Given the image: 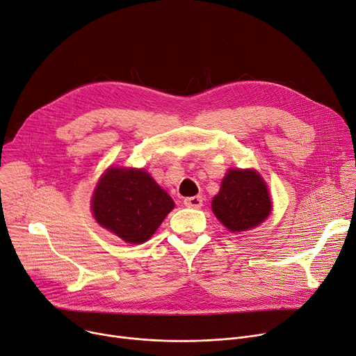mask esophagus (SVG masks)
Listing matches in <instances>:
<instances>
[{"label":"esophagus","instance_id":"34e87169","mask_svg":"<svg viewBox=\"0 0 356 356\" xmlns=\"http://www.w3.org/2000/svg\"><path fill=\"white\" fill-rule=\"evenodd\" d=\"M184 206L187 207H193V209H199L203 206V197L202 196H193V197H187L184 199Z\"/></svg>","mask_w":356,"mask_h":356}]
</instances>
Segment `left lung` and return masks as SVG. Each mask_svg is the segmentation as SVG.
I'll return each mask as SVG.
<instances>
[{"mask_svg":"<svg viewBox=\"0 0 356 356\" xmlns=\"http://www.w3.org/2000/svg\"><path fill=\"white\" fill-rule=\"evenodd\" d=\"M270 207L268 187L254 170H229L219 195L211 200L213 213L233 233L262 223Z\"/></svg>","mask_w":356,"mask_h":356,"instance_id":"8db88e82","label":"left lung"}]
</instances>
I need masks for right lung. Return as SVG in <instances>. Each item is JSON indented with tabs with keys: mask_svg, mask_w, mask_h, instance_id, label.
Returning a JSON list of instances; mask_svg holds the SVG:
<instances>
[{
	"mask_svg": "<svg viewBox=\"0 0 356 356\" xmlns=\"http://www.w3.org/2000/svg\"><path fill=\"white\" fill-rule=\"evenodd\" d=\"M173 207L172 197L138 169H108L92 196L94 218L127 243L149 241Z\"/></svg>",
	"mask_w": 356,
	"mask_h": 356,
	"instance_id": "right-lung-1",
	"label": "right lung"
}]
</instances>
